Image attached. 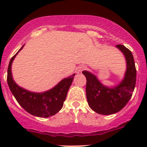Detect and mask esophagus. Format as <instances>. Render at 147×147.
<instances>
[{"mask_svg": "<svg viewBox=\"0 0 147 147\" xmlns=\"http://www.w3.org/2000/svg\"><path fill=\"white\" fill-rule=\"evenodd\" d=\"M86 69V67L84 65H80L77 68V73H79V72H82L84 70Z\"/></svg>", "mask_w": 147, "mask_h": 147, "instance_id": "34e87169", "label": "esophagus"}]
</instances>
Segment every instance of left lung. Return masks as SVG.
Wrapping results in <instances>:
<instances>
[{"label": "left lung", "instance_id": "8db88e82", "mask_svg": "<svg viewBox=\"0 0 147 147\" xmlns=\"http://www.w3.org/2000/svg\"><path fill=\"white\" fill-rule=\"evenodd\" d=\"M126 59V70L123 79L113 86H106L92 72L84 70L86 77V98L88 105L97 113L109 115L119 112L131 98L136 86V69L131 52L123 45H116Z\"/></svg>", "mask_w": 147, "mask_h": 147}]
</instances>
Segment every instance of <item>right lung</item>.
I'll list each match as a JSON object with an SVG mask.
<instances>
[{
	"label": "right lung",
	"mask_w": 147,
	"mask_h": 147,
	"mask_svg": "<svg viewBox=\"0 0 147 147\" xmlns=\"http://www.w3.org/2000/svg\"><path fill=\"white\" fill-rule=\"evenodd\" d=\"M23 46L24 45L9 61L7 69L8 86L18 104L27 112L36 117H49L57 113L62 109L75 74L63 79L56 86L44 92H32L19 86L13 79L11 65Z\"/></svg>",
	"instance_id": "1"
}]
</instances>
